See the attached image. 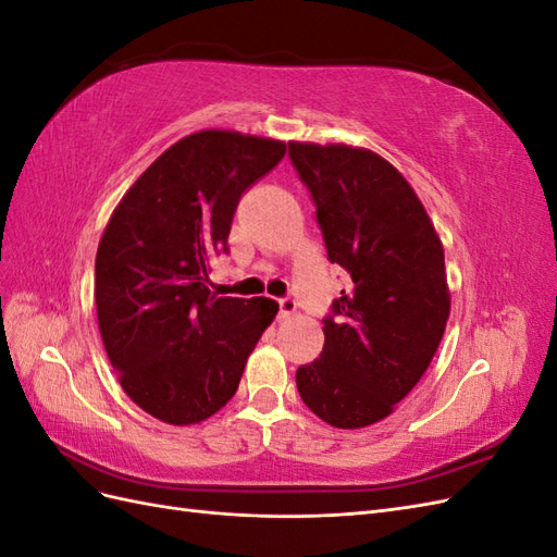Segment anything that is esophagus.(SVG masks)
Wrapping results in <instances>:
<instances>
[{
  "label": "esophagus",
  "instance_id": "esophagus-1",
  "mask_svg": "<svg viewBox=\"0 0 557 557\" xmlns=\"http://www.w3.org/2000/svg\"><path fill=\"white\" fill-rule=\"evenodd\" d=\"M295 311H297V301L293 297L278 299V315L281 318H290Z\"/></svg>",
  "mask_w": 557,
  "mask_h": 557
}]
</instances>
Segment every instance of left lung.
I'll return each mask as SVG.
<instances>
[{
    "label": "left lung",
    "mask_w": 557,
    "mask_h": 557,
    "mask_svg": "<svg viewBox=\"0 0 557 557\" xmlns=\"http://www.w3.org/2000/svg\"><path fill=\"white\" fill-rule=\"evenodd\" d=\"M315 201L327 258L350 288L325 318L320 358L297 369L301 401L327 425L387 418L423 379L446 330L444 246L409 181L369 148L288 141Z\"/></svg>",
    "instance_id": "8db88e82"
}]
</instances>
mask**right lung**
<instances>
[{
    "instance_id": "right-lung-1",
    "label": "right lung",
    "mask_w": 557,
    "mask_h": 557,
    "mask_svg": "<svg viewBox=\"0 0 557 557\" xmlns=\"http://www.w3.org/2000/svg\"><path fill=\"white\" fill-rule=\"evenodd\" d=\"M285 144L232 129L178 139L113 209L95 260L99 334L127 397L170 425H195L234 397L278 305L211 293L242 195Z\"/></svg>"
}]
</instances>
